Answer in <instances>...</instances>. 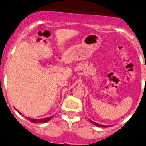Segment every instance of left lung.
I'll list each match as a JSON object with an SVG mask.
<instances>
[{
  "instance_id": "obj_1",
  "label": "left lung",
  "mask_w": 146,
  "mask_h": 146,
  "mask_svg": "<svg viewBox=\"0 0 146 146\" xmlns=\"http://www.w3.org/2000/svg\"><path fill=\"white\" fill-rule=\"evenodd\" d=\"M90 122H92V124H94V125H96V126L102 127H109V126H106V125H99V124H98V123H96V122H93V121H92V120H90Z\"/></svg>"
}]
</instances>
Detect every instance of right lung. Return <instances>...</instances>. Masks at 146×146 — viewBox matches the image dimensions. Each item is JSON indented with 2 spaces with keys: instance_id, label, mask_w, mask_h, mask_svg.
I'll return each mask as SVG.
<instances>
[{
  "instance_id": "add662e5",
  "label": "right lung",
  "mask_w": 146,
  "mask_h": 146,
  "mask_svg": "<svg viewBox=\"0 0 146 146\" xmlns=\"http://www.w3.org/2000/svg\"><path fill=\"white\" fill-rule=\"evenodd\" d=\"M19 114H21V113H19ZM53 116L50 117H47V118H44V119H29V118H27L28 120H29L30 122H34V123H39V122H48V121H50V119H52Z\"/></svg>"
}]
</instances>
